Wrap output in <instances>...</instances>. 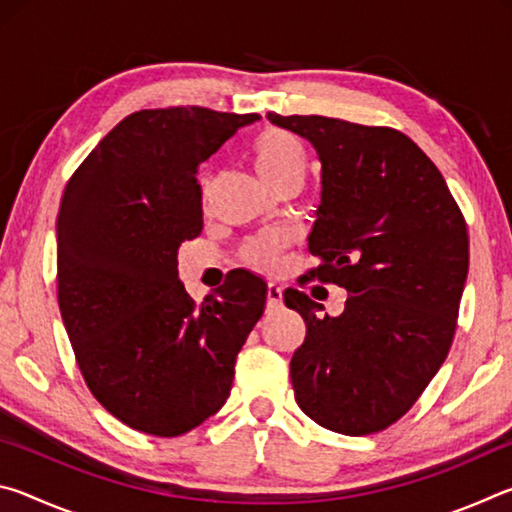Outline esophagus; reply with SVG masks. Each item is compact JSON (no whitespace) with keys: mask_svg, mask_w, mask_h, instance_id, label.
Returning <instances> with one entry per match:
<instances>
[{"mask_svg":"<svg viewBox=\"0 0 512 512\" xmlns=\"http://www.w3.org/2000/svg\"><path fill=\"white\" fill-rule=\"evenodd\" d=\"M266 305L271 307V309L273 307H282V289L277 287L275 282H271L266 287Z\"/></svg>","mask_w":512,"mask_h":512,"instance_id":"obj_1","label":"esophagus"}]
</instances>
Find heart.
Here are the masks:
<instances>
[{"label": "heart", "instance_id": "b5f03b06", "mask_svg": "<svg viewBox=\"0 0 512 512\" xmlns=\"http://www.w3.org/2000/svg\"><path fill=\"white\" fill-rule=\"evenodd\" d=\"M248 155L250 160H253L255 169L259 171V176H262L271 187H277L282 180H287L291 176H302V173H305V146H302L296 135L284 131V128L266 126L262 131H257L248 144ZM282 250V237L264 235L250 239L248 244L241 248V257H244V262L250 266L262 268V271H273V268L280 264Z\"/></svg>", "mask_w": 512, "mask_h": 512}]
</instances>
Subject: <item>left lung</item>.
<instances>
[{"mask_svg": "<svg viewBox=\"0 0 512 512\" xmlns=\"http://www.w3.org/2000/svg\"><path fill=\"white\" fill-rule=\"evenodd\" d=\"M314 144L323 194L309 235L318 266L305 277L348 291L341 316L289 289L305 318L291 357L296 402L345 436L391 427L418 402L452 348L470 239L463 212L411 137L323 115L268 112Z\"/></svg>", "mask_w": 512, "mask_h": 512, "instance_id": "obj_1", "label": "left lung"}]
</instances>
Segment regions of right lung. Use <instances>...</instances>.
<instances>
[{
    "instance_id": "right-lung-1",
    "label": "right lung",
    "mask_w": 512,
    "mask_h": 512,
    "mask_svg": "<svg viewBox=\"0 0 512 512\" xmlns=\"http://www.w3.org/2000/svg\"><path fill=\"white\" fill-rule=\"evenodd\" d=\"M257 119L201 106L133 112L65 187L60 316L90 393L135 431L176 438L219 411L264 311L266 282L248 271L201 305L178 280V248L203 230L198 164Z\"/></svg>"
}]
</instances>
